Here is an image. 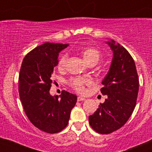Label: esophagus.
Masks as SVG:
<instances>
[{
    "label": "esophagus",
    "instance_id": "34e87169",
    "mask_svg": "<svg viewBox=\"0 0 152 152\" xmlns=\"http://www.w3.org/2000/svg\"><path fill=\"white\" fill-rule=\"evenodd\" d=\"M84 100H85V98L83 97V96H77V101H84Z\"/></svg>",
    "mask_w": 152,
    "mask_h": 152
}]
</instances>
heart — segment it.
<instances>
[{"label": "heart", "instance_id": "heart-1", "mask_svg": "<svg viewBox=\"0 0 152 152\" xmlns=\"http://www.w3.org/2000/svg\"><path fill=\"white\" fill-rule=\"evenodd\" d=\"M81 56L87 64H96L101 58V52L96 48L92 46L85 47L81 51ZM67 61H68V55L63 54L59 58L58 61V68L60 70H63L65 68ZM69 85L76 91L79 93H83L85 89V85L90 84L89 79L85 77H73L68 81Z\"/></svg>", "mask_w": 152, "mask_h": 152}]
</instances>
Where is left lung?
<instances>
[{
    "label": "left lung",
    "instance_id": "left-lung-1",
    "mask_svg": "<svg viewBox=\"0 0 152 152\" xmlns=\"http://www.w3.org/2000/svg\"><path fill=\"white\" fill-rule=\"evenodd\" d=\"M107 43L113 57L100 91L107 98L89 116L92 129L100 134H110L126 124L136 105L139 86L135 61L129 52L113 40Z\"/></svg>",
    "mask_w": 152,
    "mask_h": 152
}]
</instances>
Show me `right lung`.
Returning <instances> with one entry per match:
<instances>
[{"label":"right lung","mask_w":152,"mask_h":152,"mask_svg":"<svg viewBox=\"0 0 152 152\" xmlns=\"http://www.w3.org/2000/svg\"><path fill=\"white\" fill-rule=\"evenodd\" d=\"M68 44L45 42L25 56L19 75V94L29 121L47 133H57L69 121L77 96L63 91L59 96L49 93L58 53Z\"/></svg>","instance_id":"obj_1"}]
</instances>
